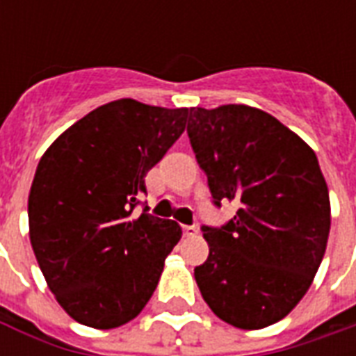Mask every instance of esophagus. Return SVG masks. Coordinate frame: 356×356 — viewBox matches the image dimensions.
Returning a JSON list of instances; mask_svg holds the SVG:
<instances>
[{"label":"esophagus","instance_id":"obj_1","mask_svg":"<svg viewBox=\"0 0 356 356\" xmlns=\"http://www.w3.org/2000/svg\"><path fill=\"white\" fill-rule=\"evenodd\" d=\"M183 232H185V236L193 238V236H196V234H198V229H196L194 225H186V227H183Z\"/></svg>","mask_w":356,"mask_h":356}]
</instances>
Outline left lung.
<instances>
[{
  "label": "left lung",
  "mask_w": 356,
  "mask_h": 356,
  "mask_svg": "<svg viewBox=\"0 0 356 356\" xmlns=\"http://www.w3.org/2000/svg\"><path fill=\"white\" fill-rule=\"evenodd\" d=\"M186 133L213 204L236 202L221 229L202 227L208 259L194 278L209 309L242 330L282 321L311 288L330 234V196L314 150L246 104L191 108Z\"/></svg>",
  "instance_id": "8db88e82"
}]
</instances>
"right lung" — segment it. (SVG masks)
<instances>
[{"label":"right lung","instance_id":"obj_1","mask_svg":"<svg viewBox=\"0 0 356 356\" xmlns=\"http://www.w3.org/2000/svg\"><path fill=\"white\" fill-rule=\"evenodd\" d=\"M188 108L102 104L53 140L30 196V242L58 305L83 326H124L152 298L181 227L133 209L185 131Z\"/></svg>","mask_w":356,"mask_h":356}]
</instances>
